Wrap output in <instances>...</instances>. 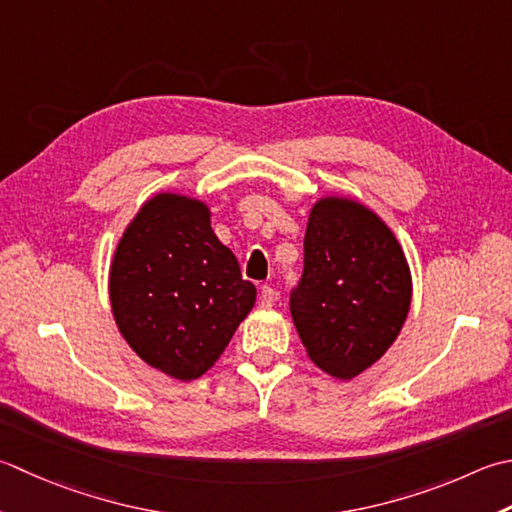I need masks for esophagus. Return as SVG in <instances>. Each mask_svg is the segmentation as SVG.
Masks as SVG:
<instances>
[{
    "label": "esophagus",
    "instance_id": "obj_1",
    "mask_svg": "<svg viewBox=\"0 0 512 512\" xmlns=\"http://www.w3.org/2000/svg\"><path fill=\"white\" fill-rule=\"evenodd\" d=\"M277 297H279V293L273 286H262V293H259V304H262L264 308H270L277 302Z\"/></svg>",
    "mask_w": 512,
    "mask_h": 512
}]
</instances>
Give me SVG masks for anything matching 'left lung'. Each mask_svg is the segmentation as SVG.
Wrapping results in <instances>:
<instances>
[{
	"mask_svg": "<svg viewBox=\"0 0 512 512\" xmlns=\"http://www.w3.org/2000/svg\"><path fill=\"white\" fill-rule=\"evenodd\" d=\"M410 297L413 279L393 230L355 199H319L306 226L304 273L290 293L308 357L337 379L364 373L393 346Z\"/></svg>",
	"mask_w": 512,
	"mask_h": 512,
	"instance_id": "1",
	"label": "left lung"
}]
</instances>
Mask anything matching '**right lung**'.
Returning a JSON list of instances; mask_svg holds the SVG:
<instances>
[{"mask_svg": "<svg viewBox=\"0 0 512 512\" xmlns=\"http://www.w3.org/2000/svg\"><path fill=\"white\" fill-rule=\"evenodd\" d=\"M119 333L148 366L202 377L255 306V286L210 228L199 199L159 193L139 208L108 277Z\"/></svg>", "mask_w": 512, "mask_h": 512, "instance_id": "right-lung-1", "label": "right lung"}]
</instances>
